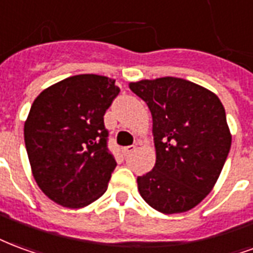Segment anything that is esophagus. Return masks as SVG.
Wrapping results in <instances>:
<instances>
[{
    "label": "esophagus",
    "mask_w": 253,
    "mask_h": 253,
    "mask_svg": "<svg viewBox=\"0 0 253 253\" xmlns=\"http://www.w3.org/2000/svg\"><path fill=\"white\" fill-rule=\"evenodd\" d=\"M134 148H136L134 145H128V147H124V148H123V155H124V156H126V155L132 154V152L134 151Z\"/></svg>",
    "instance_id": "34e87169"
}]
</instances>
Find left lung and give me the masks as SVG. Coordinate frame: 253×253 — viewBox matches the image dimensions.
Segmentation results:
<instances>
[{
  "label": "left lung",
  "instance_id": "left-lung-1",
  "mask_svg": "<svg viewBox=\"0 0 253 253\" xmlns=\"http://www.w3.org/2000/svg\"><path fill=\"white\" fill-rule=\"evenodd\" d=\"M148 105L156 163L137 186L147 204L166 214L193 209L209 194L229 154L232 137L218 97L174 77L129 84Z\"/></svg>",
  "mask_w": 253,
  "mask_h": 253
}]
</instances>
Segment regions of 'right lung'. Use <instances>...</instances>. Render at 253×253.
Listing matches in <instances>:
<instances>
[{"label": "right lung", "instance_id": "right-lung-1", "mask_svg": "<svg viewBox=\"0 0 253 253\" xmlns=\"http://www.w3.org/2000/svg\"><path fill=\"white\" fill-rule=\"evenodd\" d=\"M119 93L113 79L82 74L33 101L24 140L35 180L53 202L78 209L108 189L117 163L108 148L104 116Z\"/></svg>", "mask_w": 253, "mask_h": 253}]
</instances>
